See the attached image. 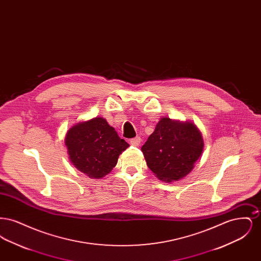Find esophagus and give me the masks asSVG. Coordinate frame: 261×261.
<instances>
[{
  "instance_id": "esophagus-1",
  "label": "esophagus",
  "mask_w": 261,
  "mask_h": 261,
  "mask_svg": "<svg viewBox=\"0 0 261 261\" xmlns=\"http://www.w3.org/2000/svg\"><path fill=\"white\" fill-rule=\"evenodd\" d=\"M140 143H141V138L139 136L130 139V144L133 145V146H135V147H138V146L140 145Z\"/></svg>"
}]
</instances>
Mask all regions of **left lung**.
Wrapping results in <instances>:
<instances>
[{"label": "left lung", "instance_id": "obj_1", "mask_svg": "<svg viewBox=\"0 0 261 261\" xmlns=\"http://www.w3.org/2000/svg\"><path fill=\"white\" fill-rule=\"evenodd\" d=\"M202 149V137L195 125L169 118L160 120L142 147L149 169L166 182L177 181L190 173Z\"/></svg>", "mask_w": 261, "mask_h": 261}]
</instances>
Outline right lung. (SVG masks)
<instances>
[{
    "label": "right lung",
    "mask_w": 261,
    "mask_h": 261,
    "mask_svg": "<svg viewBox=\"0 0 261 261\" xmlns=\"http://www.w3.org/2000/svg\"><path fill=\"white\" fill-rule=\"evenodd\" d=\"M70 162L91 178H101L116 165L119 154L129 147L101 117L71 127L65 137Z\"/></svg>",
    "instance_id": "1"
}]
</instances>
